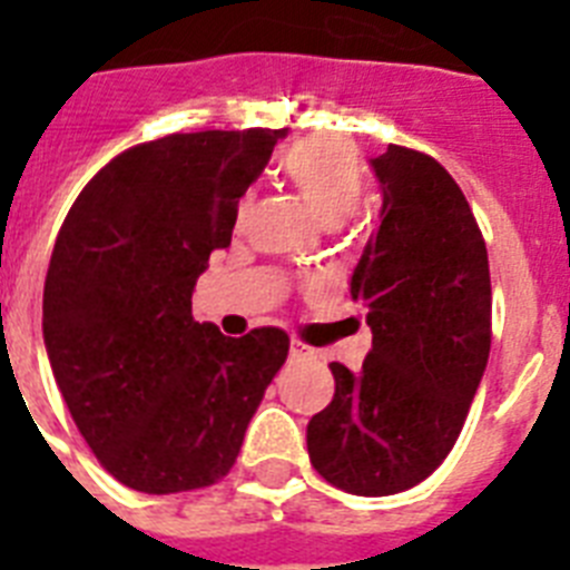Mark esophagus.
<instances>
[{"label": "esophagus", "mask_w": 570, "mask_h": 570, "mask_svg": "<svg viewBox=\"0 0 570 570\" xmlns=\"http://www.w3.org/2000/svg\"><path fill=\"white\" fill-rule=\"evenodd\" d=\"M291 360L302 362V360H314V347H308L305 342L294 340L291 342Z\"/></svg>", "instance_id": "obj_1"}]
</instances>
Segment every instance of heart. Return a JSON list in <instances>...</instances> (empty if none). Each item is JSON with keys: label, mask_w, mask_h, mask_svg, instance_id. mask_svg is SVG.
I'll use <instances>...</instances> for the list:
<instances>
[{"label": "heart", "mask_w": 570, "mask_h": 570, "mask_svg": "<svg viewBox=\"0 0 570 570\" xmlns=\"http://www.w3.org/2000/svg\"><path fill=\"white\" fill-rule=\"evenodd\" d=\"M279 168L325 228H336L360 208L365 170L356 150L336 136L299 139L282 156ZM248 210L250 203L245 199L239 205V223H245Z\"/></svg>", "instance_id": "b5f03b06"}]
</instances>
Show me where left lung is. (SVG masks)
Listing matches in <instances>:
<instances>
[{"instance_id": "obj_1", "label": "left lung", "mask_w": 570, "mask_h": 570, "mask_svg": "<svg viewBox=\"0 0 570 570\" xmlns=\"http://www.w3.org/2000/svg\"><path fill=\"white\" fill-rule=\"evenodd\" d=\"M382 188L351 296L371 351L360 371L331 362L336 391L308 422L311 465L356 497L414 488L442 465L491 351V274L471 205L434 156L387 145Z\"/></svg>"}]
</instances>
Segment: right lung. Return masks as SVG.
I'll list each match as a JSON object with an SVG mask.
<instances>
[{"label": "right lung", "mask_w": 570, "mask_h": 570, "mask_svg": "<svg viewBox=\"0 0 570 570\" xmlns=\"http://www.w3.org/2000/svg\"><path fill=\"white\" fill-rule=\"evenodd\" d=\"M282 130H199L136 145L99 170L45 276L42 334L79 434L142 493L214 485L234 468L288 334L225 336L190 314L236 205Z\"/></svg>", "instance_id": "obj_1"}]
</instances>
